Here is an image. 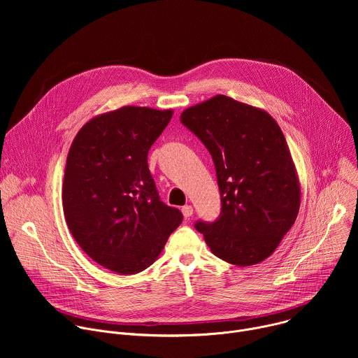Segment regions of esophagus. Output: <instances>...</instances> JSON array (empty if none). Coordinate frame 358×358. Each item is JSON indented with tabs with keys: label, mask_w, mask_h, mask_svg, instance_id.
I'll return each instance as SVG.
<instances>
[{
	"label": "esophagus",
	"mask_w": 358,
	"mask_h": 358,
	"mask_svg": "<svg viewBox=\"0 0 358 358\" xmlns=\"http://www.w3.org/2000/svg\"><path fill=\"white\" fill-rule=\"evenodd\" d=\"M181 213H182L184 218H189V217L192 215V207H191V206H184V207L181 208Z\"/></svg>",
	"instance_id": "34e87169"
}]
</instances>
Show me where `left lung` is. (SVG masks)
<instances>
[{
	"label": "left lung",
	"instance_id": "left-lung-1",
	"mask_svg": "<svg viewBox=\"0 0 358 358\" xmlns=\"http://www.w3.org/2000/svg\"><path fill=\"white\" fill-rule=\"evenodd\" d=\"M211 152L222 210L213 224L196 222L220 259L250 266L269 258L294 224L300 184L286 138L264 109L217 94L181 113Z\"/></svg>",
	"mask_w": 358,
	"mask_h": 358
}]
</instances>
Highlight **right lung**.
Listing matches in <instances>:
<instances>
[{
    "mask_svg": "<svg viewBox=\"0 0 358 358\" xmlns=\"http://www.w3.org/2000/svg\"><path fill=\"white\" fill-rule=\"evenodd\" d=\"M173 113L123 106L92 117L71 144L62 184L68 228L89 258L115 273L147 269L182 221L160 201L147 166Z\"/></svg>",
    "mask_w": 358,
    "mask_h": 358,
    "instance_id": "right-lung-1",
    "label": "right lung"
}]
</instances>
